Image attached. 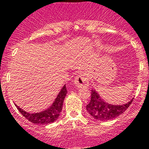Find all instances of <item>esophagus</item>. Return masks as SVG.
<instances>
[{"mask_svg":"<svg viewBox=\"0 0 149 149\" xmlns=\"http://www.w3.org/2000/svg\"><path fill=\"white\" fill-rule=\"evenodd\" d=\"M74 85L78 88L88 87L89 86V79L85 73L79 74L74 78Z\"/></svg>","mask_w":149,"mask_h":149,"instance_id":"obj_1","label":"esophagus"}]
</instances>
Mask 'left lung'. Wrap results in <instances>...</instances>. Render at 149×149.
<instances>
[{
  "mask_svg": "<svg viewBox=\"0 0 149 149\" xmlns=\"http://www.w3.org/2000/svg\"><path fill=\"white\" fill-rule=\"evenodd\" d=\"M132 102L133 99L127 104L123 105L116 106L107 104L101 99L95 90L92 89L91 100L86 105V110L94 119L100 121L111 120L123 113Z\"/></svg>",
  "mask_w": 149,
  "mask_h": 149,
  "instance_id": "1",
  "label": "left lung"
}]
</instances>
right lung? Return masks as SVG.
I'll return each instance as SVG.
<instances>
[{"label":"right lung","instance_id":"right-lung-1","mask_svg":"<svg viewBox=\"0 0 149 149\" xmlns=\"http://www.w3.org/2000/svg\"><path fill=\"white\" fill-rule=\"evenodd\" d=\"M66 86L65 85H64V86L62 88L61 91L55 99V101L53 103L52 106L48 110L41 112V113H28L27 112L24 111L16 105L17 109L22 114V116H24L26 119H28V121L31 122L32 123L39 124V125L52 123V122H55L60 116V112L62 111V108H63V101L66 95Z\"/></svg>","mask_w":149,"mask_h":149}]
</instances>
